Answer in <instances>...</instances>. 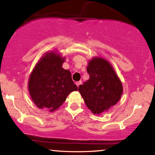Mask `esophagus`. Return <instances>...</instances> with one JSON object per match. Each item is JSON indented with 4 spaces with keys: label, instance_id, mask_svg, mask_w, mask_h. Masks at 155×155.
<instances>
[{
    "label": "esophagus",
    "instance_id": "1",
    "mask_svg": "<svg viewBox=\"0 0 155 155\" xmlns=\"http://www.w3.org/2000/svg\"><path fill=\"white\" fill-rule=\"evenodd\" d=\"M76 85H77L78 87H79L80 86L81 84V81H76Z\"/></svg>",
    "mask_w": 155,
    "mask_h": 155
}]
</instances>
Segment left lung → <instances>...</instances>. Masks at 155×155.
<instances>
[{
  "label": "left lung",
  "instance_id": "obj_1",
  "mask_svg": "<svg viewBox=\"0 0 155 155\" xmlns=\"http://www.w3.org/2000/svg\"><path fill=\"white\" fill-rule=\"evenodd\" d=\"M87 71L90 79L79 87V92L88 109L100 115L116 104L123 93V86L113 66L106 59L94 57Z\"/></svg>",
  "mask_w": 155,
  "mask_h": 155
}]
</instances>
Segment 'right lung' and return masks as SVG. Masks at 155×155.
Here are the masks:
<instances>
[{
  "mask_svg": "<svg viewBox=\"0 0 155 155\" xmlns=\"http://www.w3.org/2000/svg\"><path fill=\"white\" fill-rule=\"evenodd\" d=\"M64 59L57 52L46 53L32 71L28 91L37 107L55 111L71 92L78 90L71 72L62 68Z\"/></svg>",
  "mask_w": 155,
  "mask_h": 155,
  "instance_id": "1",
  "label": "right lung"
}]
</instances>
